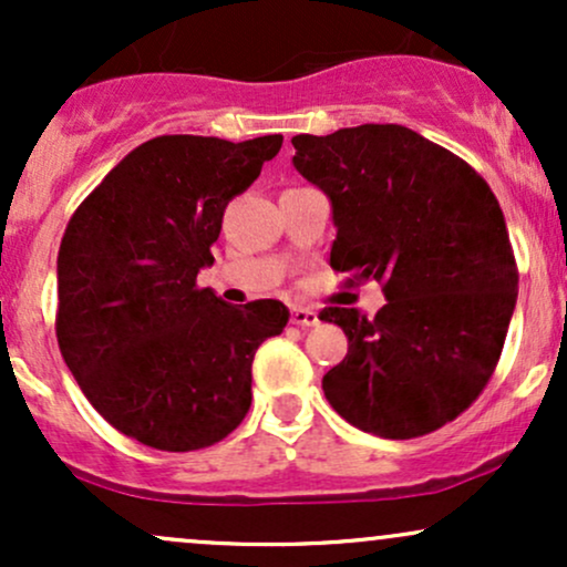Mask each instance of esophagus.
<instances>
[{
  "instance_id": "esophagus-1",
  "label": "esophagus",
  "mask_w": 567,
  "mask_h": 567,
  "mask_svg": "<svg viewBox=\"0 0 567 567\" xmlns=\"http://www.w3.org/2000/svg\"><path fill=\"white\" fill-rule=\"evenodd\" d=\"M290 322L298 328H315V324H320V315L315 309H306V306H292Z\"/></svg>"
}]
</instances>
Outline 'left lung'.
<instances>
[{
	"mask_svg": "<svg viewBox=\"0 0 567 567\" xmlns=\"http://www.w3.org/2000/svg\"><path fill=\"white\" fill-rule=\"evenodd\" d=\"M292 146L296 171L333 207L330 266L386 296L375 317L320 311L349 338L324 396L386 440L445 426L491 381L517 303L498 199L464 159L402 125L296 135Z\"/></svg>",
	"mask_w": 567,
	"mask_h": 567,
	"instance_id": "8db88e82",
	"label": "left lung"
}]
</instances>
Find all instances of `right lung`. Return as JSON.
<instances>
[{
    "label": "right lung",
    "instance_id": "add662e5",
    "mask_svg": "<svg viewBox=\"0 0 567 567\" xmlns=\"http://www.w3.org/2000/svg\"><path fill=\"white\" fill-rule=\"evenodd\" d=\"M279 146L282 135H159L71 216L58 250V347L116 432L186 453L243 424L252 357L290 311L271 298L229 306L197 275L213 266L226 205Z\"/></svg>",
    "mask_w": 567,
    "mask_h": 567
}]
</instances>
